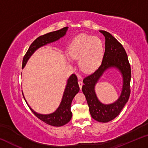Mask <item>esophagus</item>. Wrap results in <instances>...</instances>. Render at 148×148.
<instances>
[{
	"label": "esophagus",
	"instance_id": "esophagus-1",
	"mask_svg": "<svg viewBox=\"0 0 148 148\" xmlns=\"http://www.w3.org/2000/svg\"><path fill=\"white\" fill-rule=\"evenodd\" d=\"M78 84H79V88L82 89V86H83V82H82V81H78Z\"/></svg>",
	"mask_w": 148,
	"mask_h": 148
}]
</instances>
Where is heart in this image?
Segmentation results:
<instances>
[{
	"instance_id": "b5f03b06",
	"label": "heart",
	"mask_w": 148,
	"mask_h": 148,
	"mask_svg": "<svg viewBox=\"0 0 148 148\" xmlns=\"http://www.w3.org/2000/svg\"><path fill=\"white\" fill-rule=\"evenodd\" d=\"M103 42L98 37L79 34L72 40L69 47V56L72 59H78L79 67L86 73L99 68L104 57Z\"/></svg>"
}]
</instances>
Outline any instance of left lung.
<instances>
[{
    "instance_id": "1",
    "label": "left lung",
    "mask_w": 148,
    "mask_h": 148,
    "mask_svg": "<svg viewBox=\"0 0 148 148\" xmlns=\"http://www.w3.org/2000/svg\"><path fill=\"white\" fill-rule=\"evenodd\" d=\"M105 37V51L102 62L98 69L84 79L82 91L86 96L89 112L95 120L106 123L118 116L129 99L131 70L128 57L122 45L105 31H99ZM111 68L118 69L123 77L122 91L119 99L113 103L104 105L97 98L94 91L95 85L106 69Z\"/></svg>"
}]
</instances>
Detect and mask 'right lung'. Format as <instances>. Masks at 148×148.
Instances as JSON below:
<instances>
[{"instance_id":"obj_1","label":"right lung","mask_w":148,"mask_h":148,"mask_svg":"<svg viewBox=\"0 0 148 148\" xmlns=\"http://www.w3.org/2000/svg\"><path fill=\"white\" fill-rule=\"evenodd\" d=\"M68 28V27H65L58 31L51 32L42 35L35 40L30 46L29 49L27 50V53L25 55L23 59V63H22V69L24 68L27 61L36 49L47 44L58 40L59 39L66 34ZM79 87L78 84H77V76L74 74H72L67 80L66 86L65 87L63 96H62V101L59 106L53 113L49 114H40L36 113L29 106L24 96L23 97L32 113L38 119L51 126L61 127L68 123L71 121L72 118V112L71 111L72 101L75 95L79 92Z\"/></svg>"}]
</instances>
